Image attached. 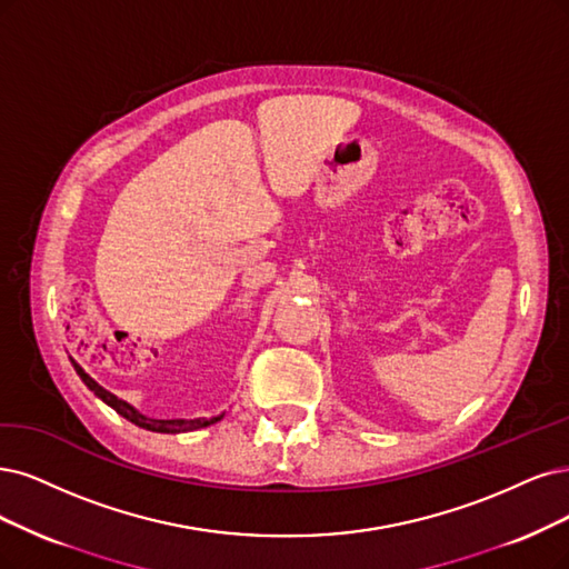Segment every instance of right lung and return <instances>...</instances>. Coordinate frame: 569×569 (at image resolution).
<instances>
[{
    "mask_svg": "<svg viewBox=\"0 0 569 569\" xmlns=\"http://www.w3.org/2000/svg\"><path fill=\"white\" fill-rule=\"evenodd\" d=\"M72 366H74L77 375L81 377V382L87 385V387L100 398L102 403H108L112 410H117L121 417H126V419H129V422H133V425L140 427V429L157 431V433H182V431H194V429L210 427V425L220 422V419L224 417V415L210 417V419H206V417H199V419H154V417H147V415L138 412L131 403H126V401H121V398H117L114 393H110L108 389H102V387L93 380V377H89L87 372H83V368H81L77 361H72Z\"/></svg>",
    "mask_w": 569,
    "mask_h": 569,
    "instance_id": "right-lung-1",
    "label": "right lung"
}]
</instances>
